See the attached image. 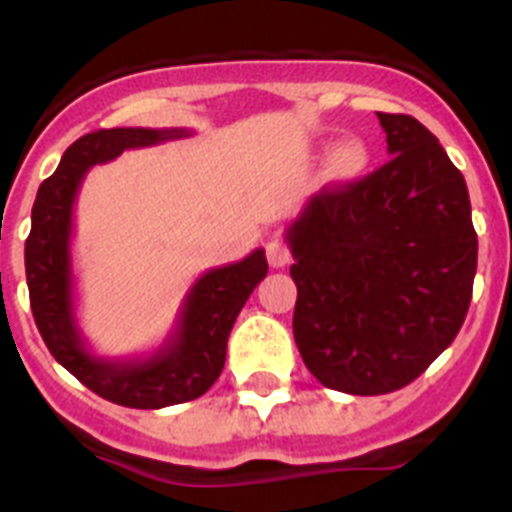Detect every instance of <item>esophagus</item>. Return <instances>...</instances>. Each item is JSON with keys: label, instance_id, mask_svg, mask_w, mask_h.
Segmentation results:
<instances>
[{"label": "esophagus", "instance_id": "1", "mask_svg": "<svg viewBox=\"0 0 512 512\" xmlns=\"http://www.w3.org/2000/svg\"><path fill=\"white\" fill-rule=\"evenodd\" d=\"M266 259H269V264L274 266V269H282L289 261L287 243H284L282 238H271V241L266 243Z\"/></svg>", "mask_w": 512, "mask_h": 512}]
</instances>
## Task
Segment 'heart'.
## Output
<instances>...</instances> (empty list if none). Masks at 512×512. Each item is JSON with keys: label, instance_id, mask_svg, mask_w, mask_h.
Masks as SVG:
<instances>
[{"label": "heart", "instance_id": "1", "mask_svg": "<svg viewBox=\"0 0 512 512\" xmlns=\"http://www.w3.org/2000/svg\"><path fill=\"white\" fill-rule=\"evenodd\" d=\"M369 158H372V153L359 138L343 140L330 151L328 161H325V176L336 184L356 182L369 166Z\"/></svg>", "mask_w": 512, "mask_h": 512}]
</instances>
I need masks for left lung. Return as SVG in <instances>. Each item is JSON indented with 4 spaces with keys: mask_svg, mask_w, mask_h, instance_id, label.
Here are the masks:
<instances>
[{
    "mask_svg": "<svg viewBox=\"0 0 512 512\" xmlns=\"http://www.w3.org/2000/svg\"><path fill=\"white\" fill-rule=\"evenodd\" d=\"M390 161L312 194L284 238L292 330L323 387L387 395L428 369L467 318L477 233L467 182L436 135L377 112Z\"/></svg>",
    "mask_w": 512,
    "mask_h": 512,
    "instance_id": "obj_1",
    "label": "left lung"
}]
</instances>
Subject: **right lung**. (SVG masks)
Segmentation results:
<instances>
[{
	"mask_svg": "<svg viewBox=\"0 0 512 512\" xmlns=\"http://www.w3.org/2000/svg\"><path fill=\"white\" fill-rule=\"evenodd\" d=\"M189 130L110 128L97 130L66 148L61 164L38 189L33 228L25 241L30 307L53 359L104 400L138 410H158L197 400L225 366L228 336L238 312L266 277L264 248L243 261L205 271L187 292L174 330L151 356L104 359L89 351L76 323L71 235L81 182L92 166L107 164L128 148L156 146Z\"/></svg>",
	"mask_w": 512,
	"mask_h": 512,
	"instance_id": "right-lung-1",
	"label": "right lung"
}]
</instances>
